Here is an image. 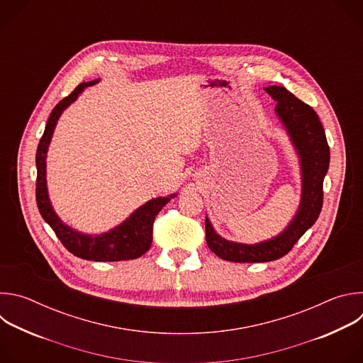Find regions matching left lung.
Wrapping results in <instances>:
<instances>
[{"mask_svg":"<svg viewBox=\"0 0 363 363\" xmlns=\"http://www.w3.org/2000/svg\"><path fill=\"white\" fill-rule=\"evenodd\" d=\"M277 100L276 112L287 128L301 160L303 196L300 210L284 233L273 240L245 245L221 238L205 218V237L210 250L234 263H266L286 255L300 237L312 227L323 206V179L329 169L330 149L322 122L312 106L281 86L264 89Z\"/></svg>","mask_w":363,"mask_h":363,"instance_id":"1","label":"left lung"}]
</instances>
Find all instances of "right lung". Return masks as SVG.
I'll list each match as a JSON object with an SVG mask.
<instances>
[{"label":"right lung","mask_w":363,"mask_h":363,"mask_svg":"<svg viewBox=\"0 0 363 363\" xmlns=\"http://www.w3.org/2000/svg\"><path fill=\"white\" fill-rule=\"evenodd\" d=\"M97 80L89 83H80L69 96L60 100L56 108L51 111L50 118L47 121L44 133L38 142L37 153H35V165H37V181H35V199L37 206L44 221L53 228L57 238L62 244L76 257L83 258V260L91 262H122V260H133V258L145 254L152 244L153 234V221L155 217L162 210V206L169 201L168 198H157L150 199L140 208H138L123 224L116 227L113 231L89 237L80 233L73 231L67 225H65L59 217L51 208L47 188H45V153L47 147L53 135L55 126L57 123L62 112L76 100L79 93ZM175 195H171V198Z\"/></svg>","instance_id":"add662e5"}]
</instances>
